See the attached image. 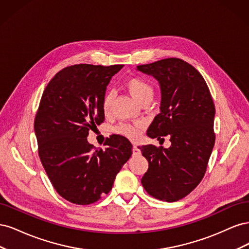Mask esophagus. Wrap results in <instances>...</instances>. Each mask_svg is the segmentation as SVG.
<instances>
[{
    "label": "esophagus",
    "mask_w": 249,
    "mask_h": 249,
    "mask_svg": "<svg viewBox=\"0 0 249 249\" xmlns=\"http://www.w3.org/2000/svg\"><path fill=\"white\" fill-rule=\"evenodd\" d=\"M141 154V152H140V149H139V147L137 146V145H133V155L134 156H139Z\"/></svg>",
    "instance_id": "1"
}]
</instances>
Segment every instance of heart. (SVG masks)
<instances>
[{"label": "heart", "instance_id": "obj_1", "mask_svg": "<svg viewBox=\"0 0 249 249\" xmlns=\"http://www.w3.org/2000/svg\"><path fill=\"white\" fill-rule=\"evenodd\" d=\"M127 91L135 100L140 104H144L153 99L154 89L152 85L143 78L131 77L124 83ZM113 94L112 92H106L102 100V110L105 115H109L112 111ZM142 132V125L139 124H120L115 127V133L123 135L129 139H138Z\"/></svg>", "mask_w": 249, "mask_h": 249}]
</instances>
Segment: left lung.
<instances>
[{
    "mask_svg": "<svg viewBox=\"0 0 249 249\" xmlns=\"http://www.w3.org/2000/svg\"><path fill=\"white\" fill-rule=\"evenodd\" d=\"M137 69L154 76L161 87V112L147 135L158 139L168 135L171 141L169 148L139 147L148 161L141 183L150 196L177 201L193 191L206 173L215 143L214 102L199 71L182 59L166 58Z\"/></svg>",
    "mask_w": 249,
    "mask_h": 249,
    "instance_id": "left-lung-1",
    "label": "left lung"
}]
</instances>
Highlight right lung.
I'll use <instances>...</instances> for the list:
<instances>
[{"mask_svg": "<svg viewBox=\"0 0 249 249\" xmlns=\"http://www.w3.org/2000/svg\"><path fill=\"white\" fill-rule=\"evenodd\" d=\"M124 65L74 64L58 71L42 93L34 120L38 155L60 196L87 206L112 189L132 155L125 137L112 135L103 150L89 144L90 130L105 120L102 100Z\"/></svg>", "mask_w": 249, "mask_h": 249, "instance_id": "obj_1", "label": "right lung"}]
</instances>
